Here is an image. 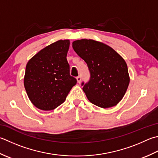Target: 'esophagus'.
I'll return each mask as SVG.
<instances>
[{
    "instance_id": "esophagus-1",
    "label": "esophagus",
    "mask_w": 158,
    "mask_h": 158,
    "mask_svg": "<svg viewBox=\"0 0 158 158\" xmlns=\"http://www.w3.org/2000/svg\"><path fill=\"white\" fill-rule=\"evenodd\" d=\"M81 77H77V82H78L79 83L81 82Z\"/></svg>"
}]
</instances>
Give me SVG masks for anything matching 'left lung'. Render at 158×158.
Returning a JSON list of instances; mask_svg holds the SVG:
<instances>
[{
	"instance_id": "left-lung-1",
	"label": "left lung",
	"mask_w": 158,
	"mask_h": 158,
	"mask_svg": "<svg viewBox=\"0 0 158 158\" xmlns=\"http://www.w3.org/2000/svg\"><path fill=\"white\" fill-rule=\"evenodd\" d=\"M73 48L87 64L90 73L89 81L81 83L88 100L102 108L116 106L129 83L124 59L110 46L93 40H76Z\"/></svg>"
}]
</instances>
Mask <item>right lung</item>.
I'll use <instances>...</instances> for the list:
<instances>
[{"label":"right lung","instance_id":"add662e5","mask_svg":"<svg viewBox=\"0 0 158 158\" xmlns=\"http://www.w3.org/2000/svg\"><path fill=\"white\" fill-rule=\"evenodd\" d=\"M69 40H58L42 49L28 61L24 85L31 103L42 110L62 104L77 79L70 75L66 56Z\"/></svg>","mask_w":158,"mask_h":158}]
</instances>
